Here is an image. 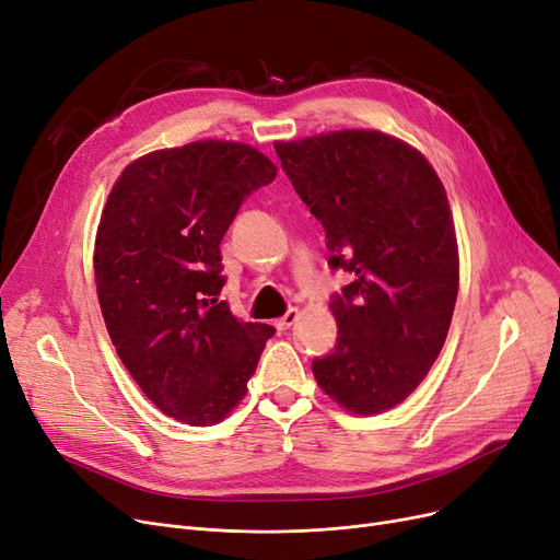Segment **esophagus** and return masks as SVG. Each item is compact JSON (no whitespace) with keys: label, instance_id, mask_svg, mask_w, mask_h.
I'll use <instances>...</instances> for the list:
<instances>
[{"label":"esophagus","instance_id":"obj_1","mask_svg":"<svg viewBox=\"0 0 560 560\" xmlns=\"http://www.w3.org/2000/svg\"><path fill=\"white\" fill-rule=\"evenodd\" d=\"M298 318H300V311L298 308H290V311H285L281 315V318L275 320V327L277 329H288V327H293L298 323Z\"/></svg>","mask_w":560,"mask_h":560}]
</instances>
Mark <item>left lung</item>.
I'll return each instance as SVG.
<instances>
[{"label":"left lung","mask_w":560,"mask_h":560,"mask_svg":"<svg viewBox=\"0 0 560 560\" xmlns=\"http://www.w3.org/2000/svg\"><path fill=\"white\" fill-rule=\"evenodd\" d=\"M283 172L354 281L329 304L336 348L313 359L323 392L373 417L428 375L451 327L459 254L446 189L421 151L380 130L277 141Z\"/></svg>","instance_id":"1"}]
</instances>
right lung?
Listing matches in <instances>:
<instances>
[{
    "instance_id": "1",
    "label": "right lung",
    "mask_w": 560,
    "mask_h": 560,
    "mask_svg": "<svg viewBox=\"0 0 560 560\" xmlns=\"http://www.w3.org/2000/svg\"><path fill=\"white\" fill-rule=\"evenodd\" d=\"M277 172L249 143L201 139L132 160L103 206L93 272L109 338L145 398L180 423L224 421L275 334L217 295L220 242Z\"/></svg>"
}]
</instances>
